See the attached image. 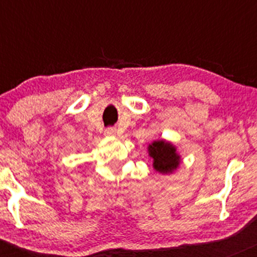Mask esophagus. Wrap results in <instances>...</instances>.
<instances>
[{
    "mask_svg": "<svg viewBox=\"0 0 257 257\" xmlns=\"http://www.w3.org/2000/svg\"><path fill=\"white\" fill-rule=\"evenodd\" d=\"M105 136H108V137H114L116 134V129L115 128H107L105 129Z\"/></svg>",
    "mask_w": 257,
    "mask_h": 257,
    "instance_id": "esophagus-1",
    "label": "esophagus"
}]
</instances>
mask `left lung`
Segmentation results:
<instances>
[{
	"instance_id": "8db88e82",
	"label": "left lung",
	"mask_w": 257,
	"mask_h": 257,
	"mask_svg": "<svg viewBox=\"0 0 257 257\" xmlns=\"http://www.w3.org/2000/svg\"><path fill=\"white\" fill-rule=\"evenodd\" d=\"M148 153L153 159V168L159 174H174L181 163V155L172 142L155 139L148 145Z\"/></svg>"
}]
</instances>
